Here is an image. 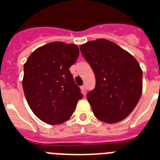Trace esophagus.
Segmentation results:
<instances>
[{
	"label": "esophagus",
	"mask_w": 160,
	"mask_h": 160,
	"mask_svg": "<svg viewBox=\"0 0 160 160\" xmlns=\"http://www.w3.org/2000/svg\"><path fill=\"white\" fill-rule=\"evenodd\" d=\"M81 90H82L83 94H85L86 93V86L85 85H82L81 86Z\"/></svg>",
	"instance_id": "obj_1"
}]
</instances>
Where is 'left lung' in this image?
<instances>
[{
    "instance_id": "8db88e82",
    "label": "left lung",
    "mask_w": 160,
    "mask_h": 160,
    "mask_svg": "<svg viewBox=\"0 0 160 160\" xmlns=\"http://www.w3.org/2000/svg\"><path fill=\"white\" fill-rule=\"evenodd\" d=\"M80 49L96 79L94 89L87 94L95 117L108 123L124 119L142 92V71L138 62L106 39L88 41Z\"/></svg>"
}]
</instances>
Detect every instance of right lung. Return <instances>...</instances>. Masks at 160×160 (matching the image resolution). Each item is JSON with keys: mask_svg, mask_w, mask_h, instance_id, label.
Wrapping results in <instances>:
<instances>
[{"mask_svg": "<svg viewBox=\"0 0 160 160\" xmlns=\"http://www.w3.org/2000/svg\"><path fill=\"white\" fill-rule=\"evenodd\" d=\"M79 52L75 44L54 41L33 51L24 63V94L32 112L45 123L67 121L83 98L69 70Z\"/></svg>", "mask_w": 160, "mask_h": 160, "instance_id": "add662e5", "label": "right lung"}]
</instances>
